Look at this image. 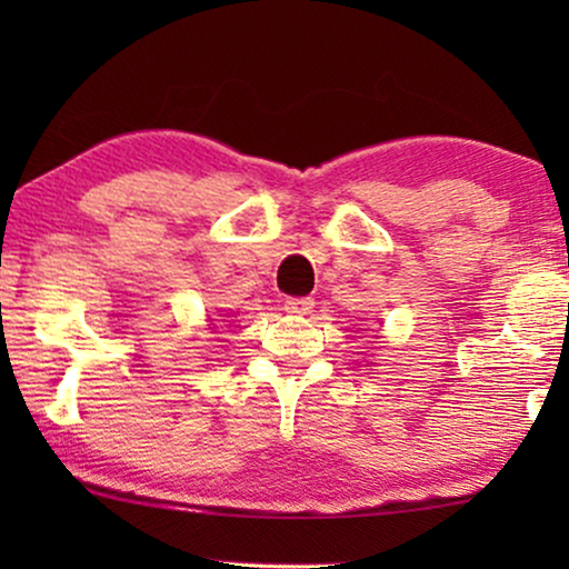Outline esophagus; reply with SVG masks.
I'll use <instances>...</instances> for the list:
<instances>
[{"instance_id": "1", "label": "esophagus", "mask_w": 569, "mask_h": 569, "mask_svg": "<svg viewBox=\"0 0 569 569\" xmlns=\"http://www.w3.org/2000/svg\"><path fill=\"white\" fill-rule=\"evenodd\" d=\"M313 306H316L313 298H287L284 310H287V313H295V316H306V313H310V310H313Z\"/></svg>"}]
</instances>
